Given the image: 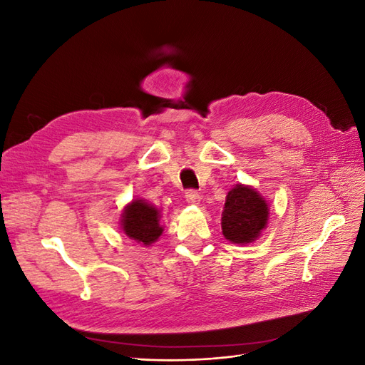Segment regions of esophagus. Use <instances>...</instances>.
<instances>
[{
	"label": "esophagus",
	"instance_id": "1",
	"mask_svg": "<svg viewBox=\"0 0 365 365\" xmlns=\"http://www.w3.org/2000/svg\"><path fill=\"white\" fill-rule=\"evenodd\" d=\"M185 200H187V202H190V204H197L201 201V195H200V192H196V190H187L185 192Z\"/></svg>",
	"mask_w": 365,
	"mask_h": 365
}]
</instances>
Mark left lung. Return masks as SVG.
Listing matches in <instances>:
<instances>
[{
	"label": "left lung",
	"mask_w": 365,
	"mask_h": 365,
	"mask_svg": "<svg viewBox=\"0 0 365 365\" xmlns=\"http://www.w3.org/2000/svg\"><path fill=\"white\" fill-rule=\"evenodd\" d=\"M269 208L264 197L250 185L236 184L227 195L222 212V235L233 244L256 240L267 228Z\"/></svg>",
	"instance_id": "1"
}]
</instances>
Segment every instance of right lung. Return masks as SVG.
<instances>
[{
  "label": "right lung",
  "mask_w": 365,
  "mask_h": 365,
  "mask_svg": "<svg viewBox=\"0 0 365 365\" xmlns=\"http://www.w3.org/2000/svg\"><path fill=\"white\" fill-rule=\"evenodd\" d=\"M160 210L143 200H134L128 204L121 215V230L123 233L137 240L138 244L149 247L163 235L160 225Z\"/></svg>",
  "instance_id": "obj_1"
}]
</instances>
